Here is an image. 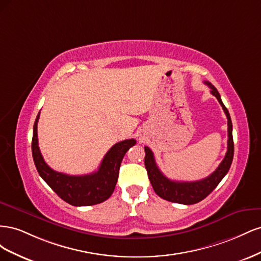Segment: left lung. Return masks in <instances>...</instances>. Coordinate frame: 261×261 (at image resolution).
<instances>
[{
    "label": "left lung",
    "instance_id": "8db88e82",
    "mask_svg": "<svg viewBox=\"0 0 261 261\" xmlns=\"http://www.w3.org/2000/svg\"><path fill=\"white\" fill-rule=\"evenodd\" d=\"M211 89V93L215 96L219 103L222 107L223 111L227 117V151L225 153L224 159L220 163L217 170L211 174L200 180L195 181H177L172 180L167 176L163 175V173L156 167L154 160L153 152L149 147H145V165L148 173V177L150 183L152 185L155 194L161 198L176 203L183 204H193L201 201L215 189L222 178L226 175L231 168L234 155V143H233V134H232V121L230 113L221 100L220 93L216 89L215 86H212L209 82H204Z\"/></svg>",
    "mask_w": 261,
    "mask_h": 261
}]
</instances>
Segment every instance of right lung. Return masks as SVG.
I'll return each instance as SVG.
<instances>
[{"mask_svg":"<svg viewBox=\"0 0 261 261\" xmlns=\"http://www.w3.org/2000/svg\"><path fill=\"white\" fill-rule=\"evenodd\" d=\"M40 112L34 124L33 150L34 162L43 180L59 197L72 206H92L106 201L112 195L117 183L120 167L125 153L136 144L135 139H126L112 146L102 160L98 171L87 175H68L52 170L43 160L38 145L37 125Z\"/></svg>","mask_w":261,"mask_h":261,"instance_id":"right-lung-1","label":"right lung"}]
</instances>
